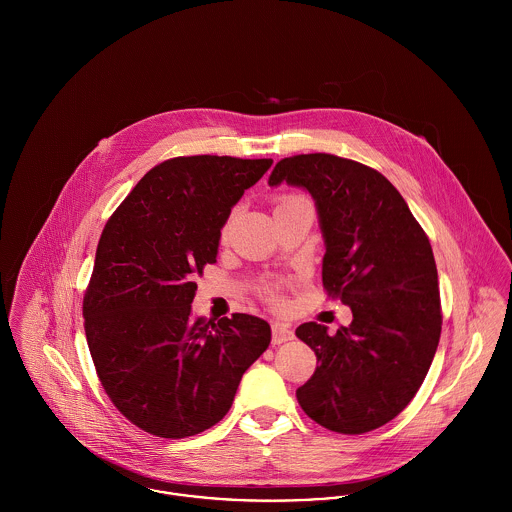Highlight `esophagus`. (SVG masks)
Masks as SVG:
<instances>
[{
	"label": "esophagus",
	"mask_w": 512,
	"mask_h": 512,
	"mask_svg": "<svg viewBox=\"0 0 512 512\" xmlns=\"http://www.w3.org/2000/svg\"><path fill=\"white\" fill-rule=\"evenodd\" d=\"M293 337L292 327L286 321H274L272 323V345H282Z\"/></svg>",
	"instance_id": "1"
}]
</instances>
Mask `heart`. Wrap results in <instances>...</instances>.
<instances>
[{
	"mask_svg": "<svg viewBox=\"0 0 512 512\" xmlns=\"http://www.w3.org/2000/svg\"><path fill=\"white\" fill-rule=\"evenodd\" d=\"M295 199H297V197H286V199H282L278 205H282V203H290V201H295Z\"/></svg>",
	"mask_w": 512,
	"mask_h": 512,
	"instance_id": "b5f03b06",
	"label": "heart"
}]
</instances>
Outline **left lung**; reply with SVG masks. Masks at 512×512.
<instances>
[{
  "instance_id": "left-lung-1",
  "label": "left lung",
  "mask_w": 512,
  "mask_h": 512,
  "mask_svg": "<svg viewBox=\"0 0 512 512\" xmlns=\"http://www.w3.org/2000/svg\"><path fill=\"white\" fill-rule=\"evenodd\" d=\"M311 195L325 242L323 286L353 311L335 335L303 323L317 368L297 388L303 412L337 434H365L416 396L441 333L438 270L430 240L396 187L363 163L331 153L282 159L270 187Z\"/></svg>"
}]
</instances>
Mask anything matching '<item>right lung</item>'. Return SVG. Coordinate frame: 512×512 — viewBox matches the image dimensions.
<instances>
[{"mask_svg":"<svg viewBox=\"0 0 512 512\" xmlns=\"http://www.w3.org/2000/svg\"><path fill=\"white\" fill-rule=\"evenodd\" d=\"M270 167L228 155L163 161L102 230L82 305L88 349L114 406L157 438L219 424L270 345L260 317H191L193 276L217 262L232 207Z\"/></svg>","mask_w":512,"mask_h":512,"instance_id":"right-lung-1","label":"right lung"}]
</instances>
